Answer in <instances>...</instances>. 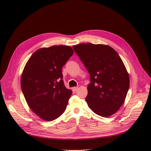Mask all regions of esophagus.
Here are the masks:
<instances>
[{"instance_id":"esophagus-1","label":"esophagus","mask_w":151,"mask_h":151,"mask_svg":"<svg viewBox=\"0 0 151 151\" xmlns=\"http://www.w3.org/2000/svg\"><path fill=\"white\" fill-rule=\"evenodd\" d=\"M77 90H78V87H74V88H73V91H74V92H76Z\"/></svg>"}]
</instances>
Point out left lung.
I'll use <instances>...</instances> for the list:
<instances>
[{"label": "left lung", "mask_w": 151, "mask_h": 151, "mask_svg": "<svg viewBox=\"0 0 151 151\" xmlns=\"http://www.w3.org/2000/svg\"><path fill=\"white\" fill-rule=\"evenodd\" d=\"M72 47L90 75L86 98L88 106L103 117L113 115L124 103L130 85L119 55L106 45L82 43Z\"/></svg>", "instance_id": "left-lung-1"}]
</instances>
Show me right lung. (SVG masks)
<instances>
[{
  "instance_id": "right-lung-1",
  "label": "right lung",
  "mask_w": 151,
  "mask_h": 151,
  "mask_svg": "<svg viewBox=\"0 0 151 151\" xmlns=\"http://www.w3.org/2000/svg\"><path fill=\"white\" fill-rule=\"evenodd\" d=\"M73 53L65 45L38 49L22 71L21 87L26 101L43 120H55L65 110L72 91L65 88L62 68Z\"/></svg>"
}]
</instances>
